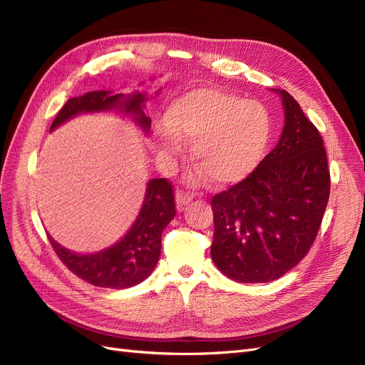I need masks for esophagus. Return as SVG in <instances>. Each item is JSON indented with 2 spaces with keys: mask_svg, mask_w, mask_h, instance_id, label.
Segmentation results:
<instances>
[{
  "mask_svg": "<svg viewBox=\"0 0 365 365\" xmlns=\"http://www.w3.org/2000/svg\"><path fill=\"white\" fill-rule=\"evenodd\" d=\"M193 199V195L187 193V192H177V195H175V200H177V208L181 211L188 202H192Z\"/></svg>",
  "mask_w": 365,
  "mask_h": 365,
  "instance_id": "esophagus-1",
  "label": "esophagus"
}]
</instances>
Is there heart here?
I'll use <instances>...</instances> for the list:
<instances>
[{
	"mask_svg": "<svg viewBox=\"0 0 365 365\" xmlns=\"http://www.w3.org/2000/svg\"><path fill=\"white\" fill-rule=\"evenodd\" d=\"M166 123L169 130L158 133L163 153L175 157L181 154L182 142H193V163L217 187L249 178L270 139L266 108L215 87H200L175 99L166 111ZM202 173L196 172V181L204 178Z\"/></svg>",
	"mask_w": 365,
	"mask_h": 365,
	"instance_id": "1",
	"label": "heart"
}]
</instances>
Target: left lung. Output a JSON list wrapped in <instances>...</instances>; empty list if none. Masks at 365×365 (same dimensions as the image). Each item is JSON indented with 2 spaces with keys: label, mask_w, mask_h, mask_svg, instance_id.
<instances>
[{
  "label": "left lung",
  "mask_w": 365,
  "mask_h": 365,
  "mask_svg": "<svg viewBox=\"0 0 365 365\" xmlns=\"http://www.w3.org/2000/svg\"><path fill=\"white\" fill-rule=\"evenodd\" d=\"M279 92L285 125L249 178L211 199V258L237 282L281 278L309 252L331 192L323 139L296 99Z\"/></svg>",
  "instance_id": "left-lung-1"
}]
</instances>
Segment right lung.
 I'll return each instance as SVG.
<instances>
[{"label":"right lung","mask_w":365,"mask_h":365,"mask_svg":"<svg viewBox=\"0 0 365 365\" xmlns=\"http://www.w3.org/2000/svg\"><path fill=\"white\" fill-rule=\"evenodd\" d=\"M146 95L139 92L127 96L106 91L84 93L68 99L57 113L51 130L80 113L118 108L130 113L148 133L150 119L143 113ZM175 215L173 185L166 178H155L148 182L143 207L131 230L111 247L98 254L78 255L60 246L51 237L48 238L61 262L78 278L96 287L128 288L145 281L155 269L161 250V234Z\"/></svg>","instance_id":"1"}]
</instances>
